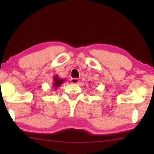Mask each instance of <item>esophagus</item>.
I'll return each mask as SVG.
<instances>
[{"label":"esophagus","mask_w":154,"mask_h":154,"mask_svg":"<svg viewBox=\"0 0 154 154\" xmlns=\"http://www.w3.org/2000/svg\"><path fill=\"white\" fill-rule=\"evenodd\" d=\"M70 81H71V83H72V84H77V83H79V79H71L70 80Z\"/></svg>","instance_id":"1"}]
</instances>
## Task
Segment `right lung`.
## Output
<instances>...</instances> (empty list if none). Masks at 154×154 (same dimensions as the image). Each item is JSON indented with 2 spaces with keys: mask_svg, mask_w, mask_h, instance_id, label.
I'll return each instance as SVG.
<instances>
[{
  "mask_svg": "<svg viewBox=\"0 0 154 154\" xmlns=\"http://www.w3.org/2000/svg\"><path fill=\"white\" fill-rule=\"evenodd\" d=\"M64 79H61V78L59 77L58 75H55L53 77V84H52L53 86H52V88H53L54 89H56V88H59L63 83H64Z\"/></svg>",
  "mask_w": 154,
  "mask_h": 154,
  "instance_id": "right-lung-1",
  "label": "right lung"
}]
</instances>
